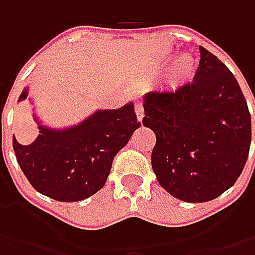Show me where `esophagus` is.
Segmentation results:
<instances>
[{
    "instance_id": "esophagus-1",
    "label": "esophagus",
    "mask_w": 255,
    "mask_h": 255,
    "mask_svg": "<svg viewBox=\"0 0 255 255\" xmlns=\"http://www.w3.org/2000/svg\"><path fill=\"white\" fill-rule=\"evenodd\" d=\"M134 111H136V116L139 121H142L143 116H144V111H143V105L142 103H136L134 105Z\"/></svg>"
}]
</instances>
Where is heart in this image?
Instances as JSON below:
<instances>
[{"mask_svg": "<svg viewBox=\"0 0 255 255\" xmlns=\"http://www.w3.org/2000/svg\"><path fill=\"white\" fill-rule=\"evenodd\" d=\"M193 65H194V62H193V59H191L190 56H183L180 61L177 62V65H176V69H174L173 76H174L176 79H183V78H186V76L191 72Z\"/></svg>", "mask_w": 255, "mask_h": 255, "instance_id": "heart-1", "label": "heart"}]
</instances>
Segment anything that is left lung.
Segmentation results:
<instances>
[{
    "label": "left lung",
    "mask_w": 255,
    "mask_h": 255,
    "mask_svg": "<svg viewBox=\"0 0 255 255\" xmlns=\"http://www.w3.org/2000/svg\"><path fill=\"white\" fill-rule=\"evenodd\" d=\"M143 126L156 134L152 167L160 186L187 203L221 196L240 177L251 144V116L240 85L200 46L194 79L144 95Z\"/></svg>",
    "instance_id": "1"
}]
</instances>
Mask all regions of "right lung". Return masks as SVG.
<instances>
[{
  "label": "right lung",
  "instance_id": "right-lung-1",
  "mask_svg": "<svg viewBox=\"0 0 255 255\" xmlns=\"http://www.w3.org/2000/svg\"><path fill=\"white\" fill-rule=\"evenodd\" d=\"M28 96L25 88L18 101ZM140 126L133 103L116 111H98L74 128L45 126L31 144L12 137L16 162L35 190L58 201H81L101 190L113 157Z\"/></svg>",
  "mask_w": 255,
  "mask_h": 255
}]
</instances>
